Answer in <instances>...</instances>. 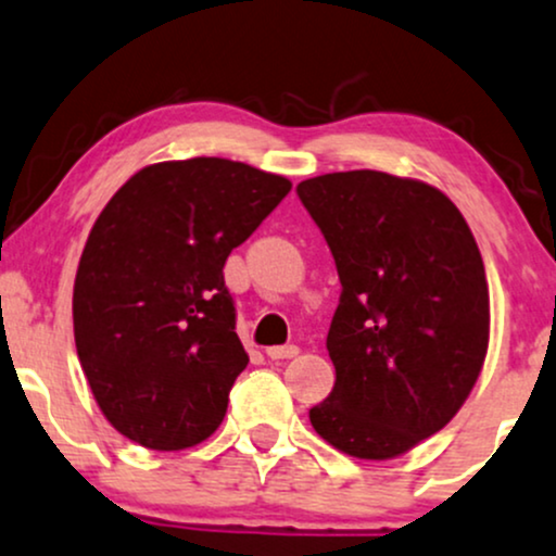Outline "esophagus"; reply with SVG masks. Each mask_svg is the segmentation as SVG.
Returning <instances> with one entry per match:
<instances>
[{
	"label": "esophagus",
	"mask_w": 556,
	"mask_h": 556,
	"mask_svg": "<svg viewBox=\"0 0 556 556\" xmlns=\"http://www.w3.org/2000/svg\"><path fill=\"white\" fill-rule=\"evenodd\" d=\"M265 353H267V358L283 361V358H296L299 348L296 345H273V348H267Z\"/></svg>",
	"instance_id": "34e87169"
}]
</instances>
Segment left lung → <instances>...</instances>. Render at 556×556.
Here are the masks:
<instances>
[{"mask_svg":"<svg viewBox=\"0 0 556 556\" xmlns=\"http://www.w3.org/2000/svg\"><path fill=\"white\" fill-rule=\"evenodd\" d=\"M296 193L340 276L327 351L334 387L314 430L355 458L407 454L451 422L479 379L490 291L448 195L376 169L312 177Z\"/></svg>","mask_w":556,"mask_h":556,"instance_id":"8db88e82","label":"left lung"}]
</instances>
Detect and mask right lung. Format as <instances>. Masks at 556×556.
<instances>
[{"mask_svg": "<svg viewBox=\"0 0 556 556\" xmlns=\"http://www.w3.org/2000/svg\"><path fill=\"white\" fill-rule=\"evenodd\" d=\"M289 190L244 162L193 156L139 169L102 208L74 278V342L121 435L182 451L222 425L250 363L224 263Z\"/></svg>", "mask_w": 556, "mask_h": 556, "instance_id": "right-lung-1", "label": "right lung"}]
</instances>
